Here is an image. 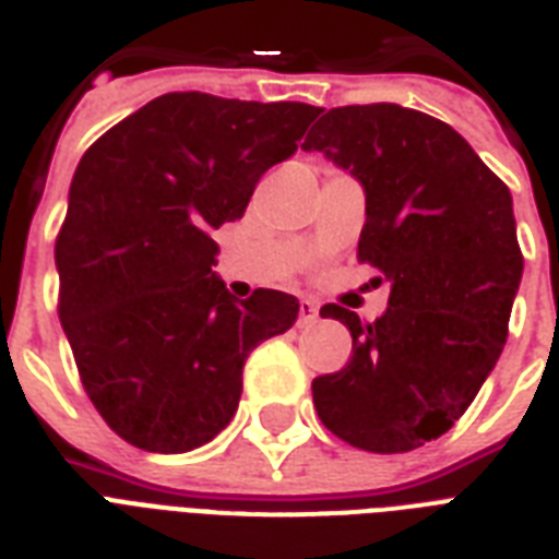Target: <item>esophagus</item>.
Returning <instances> with one entry per match:
<instances>
[{"instance_id": "obj_1", "label": "esophagus", "mask_w": 559, "mask_h": 559, "mask_svg": "<svg viewBox=\"0 0 559 559\" xmlns=\"http://www.w3.org/2000/svg\"><path fill=\"white\" fill-rule=\"evenodd\" d=\"M316 319H319V307H316V301H310V298H301V305H298V324H301V328H307V324H313Z\"/></svg>"}]
</instances>
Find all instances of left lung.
I'll return each mask as SVG.
<instances>
[{"label":"left lung","instance_id":"left-lung-1","mask_svg":"<svg viewBox=\"0 0 559 559\" xmlns=\"http://www.w3.org/2000/svg\"><path fill=\"white\" fill-rule=\"evenodd\" d=\"M366 191L359 261L391 281L385 313L350 331L348 366L313 380L336 438L368 452H408L441 438L493 371L522 281L511 191L450 124L366 104L324 112L307 133Z\"/></svg>","mask_w":559,"mask_h":559}]
</instances>
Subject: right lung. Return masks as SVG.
<instances>
[{"label":"right lung","mask_w":559,"mask_h":559,"mask_svg":"<svg viewBox=\"0 0 559 559\" xmlns=\"http://www.w3.org/2000/svg\"><path fill=\"white\" fill-rule=\"evenodd\" d=\"M316 116L298 100L168 92L83 153L55 246L60 324L83 389L127 443H209L235 417L246 357L298 319V298L278 289L231 296L211 272V231L243 217Z\"/></svg>","instance_id":"1"}]
</instances>
